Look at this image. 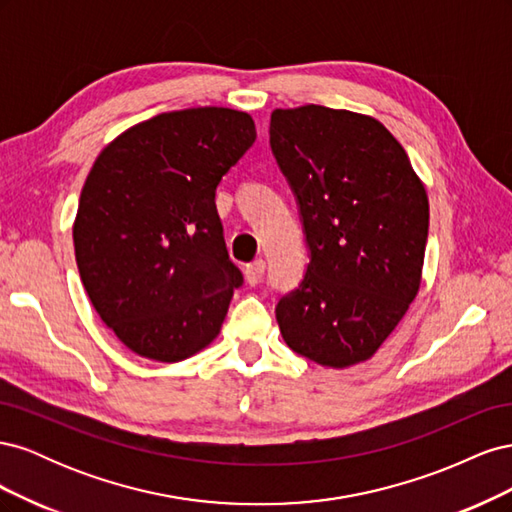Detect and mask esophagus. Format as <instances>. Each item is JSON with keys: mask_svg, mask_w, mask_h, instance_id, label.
<instances>
[{"mask_svg": "<svg viewBox=\"0 0 512 512\" xmlns=\"http://www.w3.org/2000/svg\"><path fill=\"white\" fill-rule=\"evenodd\" d=\"M265 269H267V265H265V260H262V258L250 262V265L245 267V280H247V284L258 286L262 282V275H265Z\"/></svg>", "mask_w": 512, "mask_h": 512, "instance_id": "34e87169", "label": "esophagus"}]
</instances>
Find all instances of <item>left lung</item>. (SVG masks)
I'll list each match as a JSON object with an SVG mask.
<instances>
[{
  "label": "left lung",
  "instance_id": "left-lung-1",
  "mask_svg": "<svg viewBox=\"0 0 512 512\" xmlns=\"http://www.w3.org/2000/svg\"><path fill=\"white\" fill-rule=\"evenodd\" d=\"M269 143L309 252L299 288L275 305L284 342L324 367L367 361L421 286L425 185L397 138L367 115L275 108Z\"/></svg>",
  "mask_w": 512,
  "mask_h": 512
}]
</instances>
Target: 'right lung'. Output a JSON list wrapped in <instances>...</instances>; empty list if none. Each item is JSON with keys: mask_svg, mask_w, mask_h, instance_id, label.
<instances>
[{"mask_svg": "<svg viewBox=\"0 0 512 512\" xmlns=\"http://www.w3.org/2000/svg\"><path fill=\"white\" fill-rule=\"evenodd\" d=\"M256 141L232 108H185L119 134L91 166L72 228L91 305L123 346L177 363L220 333L243 284L215 188Z\"/></svg>", "mask_w": 512, "mask_h": 512, "instance_id": "obj_1", "label": "right lung"}]
</instances>
